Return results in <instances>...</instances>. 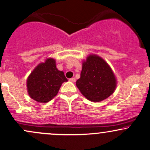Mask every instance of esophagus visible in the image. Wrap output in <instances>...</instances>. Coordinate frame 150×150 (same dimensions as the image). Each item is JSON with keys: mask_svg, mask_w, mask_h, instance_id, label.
<instances>
[{"mask_svg": "<svg viewBox=\"0 0 150 150\" xmlns=\"http://www.w3.org/2000/svg\"><path fill=\"white\" fill-rule=\"evenodd\" d=\"M69 80L70 81L72 82V83H74L76 81V79L74 78H71V79H69Z\"/></svg>", "mask_w": 150, "mask_h": 150, "instance_id": "obj_1", "label": "esophagus"}]
</instances>
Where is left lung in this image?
I'll return each instance as SVG.
<instances>
[{
	"label": "left lung",
	"mask_w": 150,
	"mask_h": 150,
	"mask_svg": "<svg viewBox=\"0 0 150 150\" xmlns=\"http://www.w3.org/2000/svg\"><path fill=\"white\" fill-rule=\"evenodd\" d=\"M115 76L108 64L99 56L92 54L83 62L80 79L76 81L79 91L88 100L100 102L114 93Z\"/></svg>",
	"instance_id": "left-lung-1"
}]
</instances>
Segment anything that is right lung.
<instances>
[{
    "instance_id": "right-lung-1",
    "label": "right lung",
    "mask_w": 150,
    "mask_h": 150,
    "mask_svg": "<svg viewBox=\"0 0 150 150\" xmlns=\"http://www.w3.org/2000/svg\"><path fill=\"white\" fill-rule=\"evenodd\" d=\"M67 81L64 72L56 67L55 60L47 59L31 72L27 79V91L29 96L38 103L50 101L60 88L62 83Z\"/></svg>"
}]
</instances>
